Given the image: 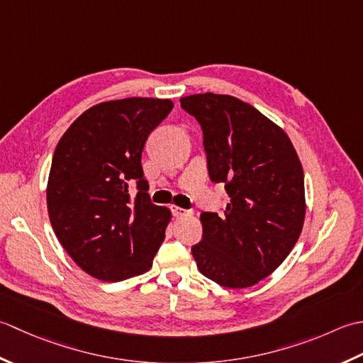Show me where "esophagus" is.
Here are the masks:
<instances>
[{"label":"esophagus","mask_w":363,"mask_h":363,"mask_svg":"<svg viewBox=\"0 0 363 363\" xmlns=\"http://www.w3.org/2000/svg\"><path fill=\"white\" fill-rule=\"evenodd\" d=\"M172 214L175 218H182V216H191V211L189 210H184V208H180V206H172Z\"/></svg>","instance_id":"obj_1"}]
</instances>
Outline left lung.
Here are the masks:
<instances>
[{
    "mask_svg": "<svg viewBox=\"0 0 363 363\" xmlns=\"http://www.w3.org/2000/svg\"><path fill=\"white\" fill-rule=\"evenodd\" d=\"M203 133L206 167L230 201L203 211L201 242L191 247L205 277L246 288L274 272L298 241L306 216L304 172L286 133L232 95L180 99Z\"/></svg>",
    "mask_w": 363,
    "mask_h": 363,
    "instance_id": "obj_1",
    "label": "left lung"
}]
</instances>
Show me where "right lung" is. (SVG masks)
<instances>
[{"label":"right lung","mask_w":363,"mask_h":363,"mask_svg":"<svg viewBox=\"0 0 363 363\" xmlns=\"http://www.w3.org/2000/svg\"><path fill=\"white\" fill-rule=\"evenodd\" d=\"M172 108L171 100L143 97L99 103L56 145L47 188L51 225L73 262L95 279L143 274L164 241L171 211L152 203L140 157Z\"/></svg>","instance_id":"add662e5"}]
</instances>
